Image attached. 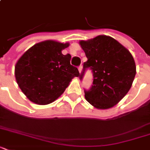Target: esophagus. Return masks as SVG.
Listing matches in <instances>:
<instances>
[{
	"mask_svg": "<svg viewBox=\"0 0 150 150\" xmlns=\"http://www.w3.org/2000/svg\"><path fill=\"white\" fill-rule=\"evenodd\" d=\"M82 65H80L79 67V71L80 73L82 72Z\"/></svg>",
	"mask_w": 150,
	"mask_h": 150,
	"instance_id": "obj_1",
	"label": "esophagus"
}]
</instances>
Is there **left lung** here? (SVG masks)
Here are the masks:
<instances>
[{"label": "left lung", "instance_id": "1", "mask_svg": "<svg viewBox=\"0 0 150 150\" xmlns=\"http://www.w3.org/2000/svg\"><path fill=\"white\" fill-rule=\"evenodd\" d=\"M87 61L79 79L87 68L93 75V86L85 90L86 100L97 109L113 107L128 93L136 74V67L129 50L110 36H100L81 40Z\"/></svg>", "mask_w": 150, "mask_h": 150}]
</instances>
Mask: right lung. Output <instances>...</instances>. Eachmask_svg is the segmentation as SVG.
Listing matches in <instances>:
<instances>
[{
	"label": "right lung",
	"mask_w": 150,
	"mask_h": 150,
	"mask_svg": "<svg viewBox=\"0 0 150 150\" xmlns=\"http://www.w3.org/2000/svg\"><path fill=\"white\" fill-rule=\"evenodd\" d=\"M69 43L46 40L30 47L18 59L15 75L18 86L30 101L39 105L54 102L74 77L79 76L71 65V55L61 51Z\"/></svg>",
	"instance_id": "right-lung-1"
}]
</instances>
